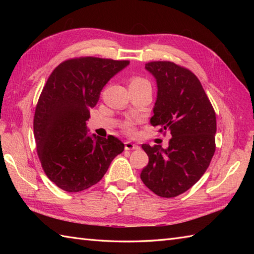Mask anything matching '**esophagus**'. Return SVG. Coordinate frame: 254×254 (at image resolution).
Masks as SVG:
<instances>
[{
    "mask_svg": "<svg viewBox=\"0 0 254 254\" xmlns=\"http://www.w3.org/2000/svg\"><path fill=\"white\" fill-rule=\"evenodd\" d=\"M124 148H126L127 150H133V149H138L139 146L136 144H134L131 141H127L126 143H124Z\"/></svg>",
    "mask_w": 254,
    "mask_h": 254,
    "instance_id": "34e87169",
    "label": "esophagus"
}]
</instances>
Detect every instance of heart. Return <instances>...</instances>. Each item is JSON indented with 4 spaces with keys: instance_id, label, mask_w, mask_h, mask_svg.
Wrapping results in <instances>:
<instances>
[{
    "instance_id": "b5f03b06",
    "label": "heart",
    "mask_w": 254,
    "mask_h": 254,
    "mask_svg": "<svg viewBox=\"0 0 254 254\" xmlns=\"http://www.w3.org/2000/svg\"><path fill=\"white\" fill-rule=\"evenodd\" d=\"M130 86L131 87H145V86H150V83L146 78H144L142 76H133L130 79ZM124 130L128 133H133L134 127L132 126V123L127 122L124 124Z\"/></svg>"
}]
</instances>
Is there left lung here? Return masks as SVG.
<instances>
[{
	"mask_svg": "<svg viewBox=\"0 0 254 254\" xmlns=\"http://www.w3.org/2000/svg\"><path fill=\"white\" fill-rule=\"evenodd\" d=\"M157 83L153 127L169 131V146L143 144L149 161L141 179L161 197L188 191L208 168L215 148L216 115L202 84L190 69L169 61L145 64Z\"/></svg>",
	"mask_w": 254,
	"mask_h": 254,
	"instance_id": "8db88e82",
	"label": "left lung"
}]
</instances>
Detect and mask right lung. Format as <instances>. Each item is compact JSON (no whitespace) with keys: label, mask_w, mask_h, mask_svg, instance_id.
<instances>
[{"label":"right lung","mask_w":254,"mask_h":254,"mask_svg":"<svg viewBox=\"0 0 254 254\" xmlns=\"http://www.w3.org/2000/svg\"><path fill=\"white\" fill-rule=\"evenodd\" d=\"M130 61L80 57L62 62L48 78L36 106L34 135L45 174L66 192L99 182L124 144L89 136L86 122L100 91Z\"/></svg>","instance_id":"obj_1"}]
</instances>
